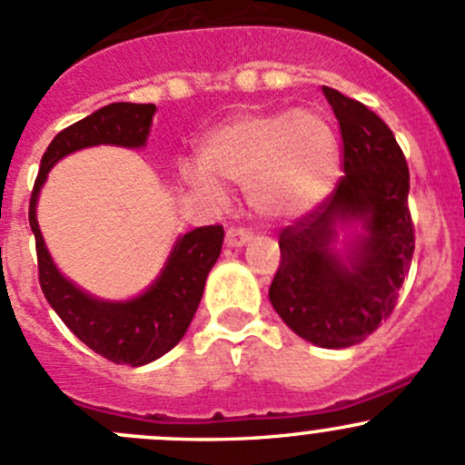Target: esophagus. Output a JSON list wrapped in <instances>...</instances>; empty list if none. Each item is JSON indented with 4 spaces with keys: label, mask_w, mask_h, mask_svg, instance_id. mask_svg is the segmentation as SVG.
<instances>
[{
    "label": "esophagus",
    "mask_w": 465,
    "mask_h": 465,
    "mask_svg": "<svg viewBox=\"0 0 465 465\" xmlns=\"http://www.w3.org/2000/svg\"><path fill=\"white\" fill-rule=\"evenodd\" d=\"M224 241H227L229 247H242L245 242L252 241V232L245 227H229Z\"/></svg>",
    "instance_id": "obj_1"
}]
</instances>
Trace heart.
Listing matches in <instances>:
<instances>
[{"label": "heart", "mask_w": 465, "mask_h": 465, "mask_svg": "<svg viewBox=\"0 0 465 465\" xmlns=\"http://www.w3.org/2000/svg\"><path fill=\"white\" fill-rule=\"evenodd\" d=\"M200 163L186 171L198 191L220 198L218 182L247 186L259 213L290 218L331 191L337 145L326 121L308 112H242L206 137Z\"/></svg>", "instance_id": "1"}]
</instances>
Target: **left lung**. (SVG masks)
Returning <instances> with one entry per match:
<instances>
[{
	"label": "left lung",
	"mask_w": 465,
	"mask_h": 465,
	"mask_svg": "<svg viewBox=\"0 0 465 465\" xmlns=\"http://www.w3.org/2000/svg\"><path fill=\"white\" fill-rule=\"evenodd\" d=\"M341 133L344 177L315 209L279 233L281 265L270 285L279 317L303 340L346 349L389 320L414 256L410 168L389 125L364 103L323 87ZM358 217L368 236L341 262L334 224Z\"/></svg>",
	"instance_id": "obj_1"
}]
</instances>
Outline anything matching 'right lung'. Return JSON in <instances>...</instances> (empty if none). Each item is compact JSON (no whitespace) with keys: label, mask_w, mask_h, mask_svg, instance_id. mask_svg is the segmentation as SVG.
<instances>
[{"label":"right lung","mask_w":465,"mask_h":465,"mask_svg":"<svg viewBox=\"0 0 465 465\" xmlns=\"http://www.w3.org/2000/svg\"><path fill=\"white\" fill-rule=\"evenodd\" d=\"M154 112L157 107L153 103H112L60 130L42 154L29 204L37 279L46 302L94 353L130 367H142L162 358L184 337L203 299L206 274L223 250V224H209L184 233L150 290L133 302L110 303L81 292L55 270L37 227L35 203L49 168L64 154L98 143L142 148L148 139Z\"/></svg>","instance_id":"right-lung-1"}]
</instances>
